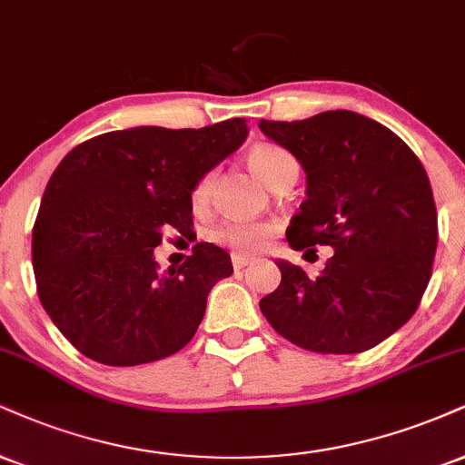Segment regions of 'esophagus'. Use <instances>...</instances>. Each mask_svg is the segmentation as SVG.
Masks as SVG:
<instances>
[{"mask_svg": "<svg viewBox=\"0 0 465 465\" xmlns=\"http://www.w3.org/2000/svg\"><path fill=\"white\" fill-rule=\"evenodd\" d=\"M251 262H253V257H251V255L232 253V264H233V268H236V271H240V268H244V266H249Z\"/></svg>", "mask_w": 465, "mask_h": 465, "instance_id": "34e87169", "label": "esophagus"}]
</instances>
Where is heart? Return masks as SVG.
Instances as JSON below:
<instances>
[{
	"instance_id": "1",
	"label": "heart",
	"mask_w": 465,
	"mask_h": 465,
	"mask_svg": "<svg viewBox=\"0 0 465 465\" xmlns=\"http://www.w3.org/2000/svg\"><path fill=\"white\" fill-rule=\"evenodd\" d=\"M249 169L255 173L266 186L275 190L282 186L290 177H299V164H296L294 155L283 147L277 144H255L247 153ZM216 173L208 171L203 173L197 182H194L193 190H190V203L194 210H203L210 203L212 190H214ZM277 225L271 221H247V218H227V221L218 223L212 229V240L221 247H227L236 253H257L271 242L275 236Z\"/></svg>"
}]
</instances>
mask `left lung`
I'll list each match as a JSON object with an SVG mask.
<instances>
[{"label":"left lung","instance_id":"obj_1","mask_svg":"<svg viewBox=\"0 0 465 465\" xmlns=\"http://www.w3.org/2000/svg\"><path fill=\"white\" fill-rule=\"evenodd\" d=\"M260 130L307 173L290 247L333 249L318 277L279 260L282 283L260 301L262 314L305 351L363 353L399 331L427 290L438 249L427 171L392 130L351 110L262 119Z\"/></svg>","mask_w":465,"mask_h":465}]
</instances>
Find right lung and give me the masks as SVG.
<instances>
[{
	"label": "right lung",
	"mask_w": 465,
	"mask_h": 465,
	"mask_svg": "<svg viewBox=\"0 0 465 465\" xmlns=\"http://www.w3.org/2000/svg\"><path fill=\"white\" fill-rule=\"evenodd\" d=\"M247 138V121L201 130L108 132L64 155L32 229L38 299L60 333L105 366H141L183 349L208 294L233 272L227 251L197 242L160 272L162 233L193 229L190 190Z\"/></svg>",
	"instance_id": "1"
}]
</instances>
